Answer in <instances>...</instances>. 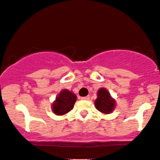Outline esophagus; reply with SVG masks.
<instances>
[{"instance_id": "1", "label": "esophagus", "mask_w": 160, "mask_h": 160, "mask_svg": "<svg viewBox=\"0 0 160 160\" xmlns=\"http://www.w3.org/2000/svg\"><path fill=\"white\" fill-rule=\"evenodd\" d=\"M82 100H88L89 99H90V96H83V97H81Z\"/></svg>"}]
</instances>
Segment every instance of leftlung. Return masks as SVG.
Instances as JSON below:
<instances>
[{
    "mask_svg": "<svg viewBox=\"0 0 160 160\" xmlns=\"http://www.w3.org/2000/svg\"><path fill=\"white\" fill-rule=\"evenodd\" d=\"M95 107L103 114H110L116 108V100L112 98L110 92L104 88L97 92V98L95 100Z\"/></svg>",
    "mask_w": 160,
    "mask_h": 160,
    "instance_id": "obj_1",
    "label": "left lung"
}]
</instances>
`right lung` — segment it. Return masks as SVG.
<instances>
[{
  "instance_id": "add662e5",
  "label": "right lung",
  "mask_w": 160,
  "mask_h": 160,
  "mask_svg": "<svg viewBox=\"0 0 160 160\" xmlns=\"http://www.w3.org/2000/svg\"><path fill=\"white\" fill-rule=\"evenodd\" d=\"M77 96L72 91L64 89L60 91L56 100L52 103V111L57 116H63L69 112L77 101Z\"/></svg>"
}]
</instances>
